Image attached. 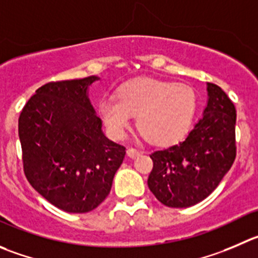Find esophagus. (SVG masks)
I'll list each match as a JSON object with an SVG mask.
<instances>
[{
    "label": "esophagus",
    "instance_id": "1",
    "mask_svg": "<svg viewBox=\"0 0 258 258\" xmlns=\"http://www.w3.org/2000/svg\"><path fill=\"white\" fill-rule=\"evenodd\" d=\"M126 154L129 157H131V158H136V157H138V156H141L142 154V152L139 151V149H136V148H127L126 149Z\"/></svg>",
    "mask_w": 258,
    "mask_h": 258
}]
</instances>
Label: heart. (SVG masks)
Wrapping results in <instances>:
<instances>
[{
    "label": "heart",
    "mask_w": 258,
    "mask_h": 258,
    "mask_svg": "<svg viewBox=\"0 0 258 258\" xmlns=\"http://www.w3.org/2000/svg\"><path fill=\"white\" fill-rule=\"evenodd\" d=\"M196 106L188 86L137 78L120 86L116 96L102 97L99 111L112 138H124L133 115H138L137 125L151 143L171 144L187 133Z\"/></svg>",
    "instance_id": "obj_1"
}]
</instances>
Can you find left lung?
I'll return each instance as SVG.
<instances>
[{
  "mask_svg": "<svg viewBox=\"0 0 258 258\" xmlns=\"http://www.w3.org/2000/svg\"><path fill=\"white\" fill-rule=\"evenodd\" d=\"M208 105L185 141L151 154L148 187L162 204L188 208L217 188L237 154L235 107L219 86L208 82Z\"/></svg>",
  "mask_w": 258,
  "mask_h": 258,
  "instance_id": "8db88e82",
  "label": "left lung"
}]
</instances>
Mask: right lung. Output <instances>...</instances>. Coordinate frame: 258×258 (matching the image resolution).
I'll use <instances>...</instances> for the list:
<instances>
[{
	"mask_svg": "<svg viewBox=\"0 0 258 258\" xmlns=\"http://www.w3.org/2000/svg\"><path fill=\"white\" fill-rule=\"evenodd\" d=\"M99 78L55 81L35 91L19 117L24 173L44 199L87 213L111 190L125 147L104 136L87 88Z\"/></svg>",
	"mask_w": 258,
	"mask_h": 258,
	"instance_id": "add662e5",
	"label": "right lung"
}]
</instances>
